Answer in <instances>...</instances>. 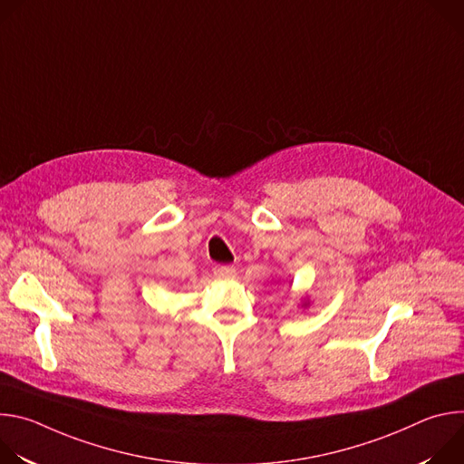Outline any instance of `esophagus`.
Instances as JSON below:
<instances>
[{"label": "esophagus", "instance_id": "obj_1", "mask_svg": "<svg viewBox=\"0 0 464 464\" xmlns=\"http://www.w3.org/2000/svg\"><path fill=\"white\" fill-rule=\"evenodd\" d=\"M213 274L220 279H231L237 276V270H235V266H229V264H218V266H215Z\"/></svg>", "mask_w": 464, "mask_h": 464}]
</instances>
